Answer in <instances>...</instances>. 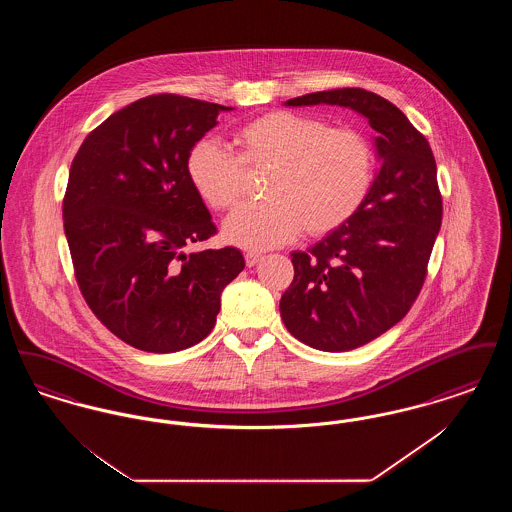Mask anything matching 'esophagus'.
Here are the masks:
<instances>
[{"mask_svg": "<svg viewBox=\"0 0 512 512\" xmlns=\"http://www.w3.org/2000/svg\"><path fill=\"white\" fill-rule=\"evenodd\" d=\"M259 261H261V255H259V253H253V251H247V253H245V265H247V267H255Z\"/></svg>", "mask_w": 512, "mask_h": 512, "instance_id": "1", "label": "esophagus"}]
</instances>
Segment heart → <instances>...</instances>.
<instances>
[{
    "label": "heart",
    "mask_w": 512,
    "mask_h": 512,
    "mask_svg": "<svg viewBox=\"0 0 512 512\" xmlns=\"http://www.w3.org/2000/svg\"><path fill=\"white\" fill-rule=\"evenodd\" d=\"M238 155L215 140H199L186 157L197 197L211 209L232 207L247 171H270L267 201L240 205L222 224L224 242L249 251L336 232L357 215L374 178V151L353 128L293 111H270L244 124Z\"/></svg>",
    "instance_id": "1"
}]
</instances>
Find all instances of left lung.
<instances>
[{
	"instance_id": "1",
	"label": "left lung",
	"mask_w": 512,
	"mask_h": 512,
	"mask_svg": "<svg viewBox=\"0 0 512 512\" xmlns=\"http://www.w3.org/2000/svg\"><path fill=\"white\" fill-rule=\"evenodd\" d=\"M340 105L378 132L380 169L357 215L305 251H293V282L280 315L293 338L320 351H349L405 317L422 290L441 226L436 159L428 140L388 99L338 88L286 105Z\"/></svg>"
}]
</instances>
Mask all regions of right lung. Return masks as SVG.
Listing matches in <instances>:
<instances>
[{
  "label": "right lung",
  "instance_id": "add662e5",
  "mask_svg": "<svg viewBox=\"0 0 512 512\" xmlns=\"http://www.w3.org/2000/svg\"><path fill=\"white\" fill-rule=\"evenodd\" d=\"M230 109L174 94L138 99L73 159L63 222L74 276L103 326L136 349L174 353L207 338L220 293L244 270L236 247L184 253L217 234L186 157Z\"/></svg>",
  "mask_w": 512,
  "mask_h": 512
}]
</instances>
